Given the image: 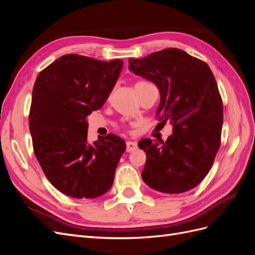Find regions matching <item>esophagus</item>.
<instances>
[{"label":"esophagus","instance_id":"1","mask_svg":"<svg viewBox=\"0 0 255 255\" xmlns=\"http://www.w3.org/2000/svg\"><path fill=\"white\" fill-rule=\"evenodd\" d=\"M137 149V143L133 141H128L127 142V152H133Z\"/></svg>","mask_w":255,"mask_h":255}]
</instances>
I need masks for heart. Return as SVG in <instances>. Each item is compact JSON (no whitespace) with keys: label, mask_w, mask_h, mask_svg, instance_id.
Here are the masks:
<instances>
[{"label":"heart","mask_w":255,"mask_h":255,"mask_svg":"<svg viewBox=\"0 0 255 255\" xmlns=\"http://www.w3.org/2000/svg\"><path fill=\"white\" fill-rule=\"evenodd\" d=\"M148 84H151V83H148V82H144V81H140V82H137L135 87H139V86H144V85H148Z\"/></svg>","instance_id":"heart-1"}]
</instances>
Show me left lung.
Instances as JSON below:
<instances>
[{
  "label": "left lung",
  "mask_w": 255,
  "mask_h": 255,
  "mask_svg": "<svg viewBox=\"0 0 255 255\" xmlns=\"http://www.w3.org/2000/svg\"><path fill=\"white\" fill-rule=\"evenodd\" d=\"M128 69L153 82L160 92L156 115L170 121L166 141L140 140L146 161L143 182L165 194L195 188L211 170L220 148L223 105L215 76L203 60L170 48L143 58H129Z\"/></svg>",
  "instance_id": "obj_1"
}]
</instances>
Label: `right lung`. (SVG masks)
I'll return each instance as SVG.
<instances>
[{"instance_id":"add662e5","label":"right lung","mask_w":255,"mask_h":255,"mask_svg":"<svg viewBox=\"0 0 255 255\" xmlns=\"http://www.w3.org/2000/svg\"><path fill=\"white\" fill-rule=\"evenodd\" d=\"M123 61L67 54L38 74L28 125L37 160L64 195L94 199L110 190L127 144L114 134L87 139V116L100 110L117 82Z\"/></svg>"}]
</instances>
